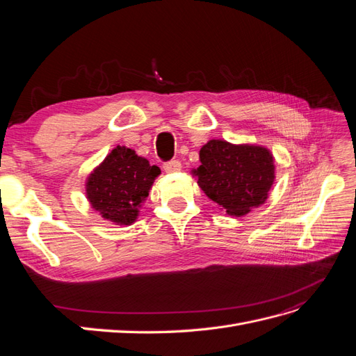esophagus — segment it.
I'll return each mask as SVG.
<instances>
[{"label":"esophagus","mask_w":356,"mask_h":356,"mask_svg":"<svg viewBox=\"0 0 356 356\" xmlns=\"http://www.w3.org/2000/svg\"><path fill=\"white\" fill-rule=\"evenodd\" d=\"M163 169H165V172H168V174H172V172H178L181 169V161L170 160V161H168V163L163 165Z\"/></svg>","instance_id":"obj_1"}]
</instances>
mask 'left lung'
<instances>
[{
  "instance_id": "obj_1",
  "label": "left lung",
  "mask_w": 356,
  "mask_h": 356,
  "mask_svg": "<svg viewBox=\"0 0 356 356\" xmlns=\"http://www.w3.org/2000/svg\"><path fill=\"white\" fill-rule=\"evenodd\" d=\"M199 159L200 166L193 169V175L204 195L227 215L242 217L267 200L275 182L270 149L211 139L200 148Z\"/></svg>"
}]
</instances>
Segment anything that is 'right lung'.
<instances>
[{
	"label": "right lung",
	"instance_id": "right-lung-1",
	"mask_svg": "<svg viewBox=\"0 0 356 356\" xmlns=\"http://www.w3.org/2000/svg\"><path fill=\"white\" fill-rule=\"evenodd\" d=\"M159 175L156 165L132 148L117 145L86 179V197L104 220L131 225Z\"/></svg>",
	"mask_w": 356,
	"mask_h": 356
}]
</instances>
